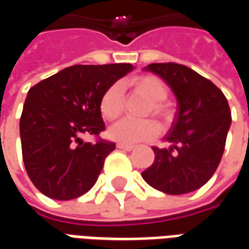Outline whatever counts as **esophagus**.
I'll return each mask as SVG.
<instances>
[{"label":"esophagus","mask_w":249,"mask_h":249,"mask_svg":"<svg viewBox=\"0 0 249 249\" xmlns=\"http://www.w3.org/2000/svg\"><path fill=\"white\" fill-rule=\"evenodd\" d=\"M117 148H119V149H123V151H132L135 146L129 145V144H123V142H119V144H117Z\"/></svg>","instance_id":"1"}]
</instances>
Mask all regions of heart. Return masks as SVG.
<instances>
[{"label":"heart","mask_w":249,"mask_h":249,"mask_svg":"<svg viewBox=\"0 0 249 249\" xmlns=\"http://www.w3.org/2000/svg\"><path fill=\"white\" fill-rule=\"evenodd\" d=\"M137 92L151 100L146 113H153L160 119H168L171 116V107L165 101L168 96V88L161 78L153 74L135 77L129 82ZM100 112L107 121L119 119L124 107V93L120 84L114 82L104 90L100 98ZM159 133V125L153 120H121L110 126L108 130L109 137L123 144H136L140 141L153 139Z\"/></svg>","instance_id":"b5f03b06"}]
</instances>
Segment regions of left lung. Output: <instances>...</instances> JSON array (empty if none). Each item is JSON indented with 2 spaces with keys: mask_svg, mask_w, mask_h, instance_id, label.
I'll return each instance as SVG.
<instances>
[{
  "mask_svg": "<svg viewBox=\"0 0 249 249\" xmlns=\"http://www.w3.org/2000/svg\"><path fill=\"white\" fill-rule=\"evenodd\" d=\"M146 71L172 88L178 112L165 137L172 145L153 146L155 161L141 176L168 195L193 192L213 176L223 157L232 121L228 101L213 82L185 65L151 64Z\"/></svg>",
  "mask_w": 249,
  "mask_h": 249,
  "instance_id": "obj_1",
  "label": "left lung"
}]
</instances>
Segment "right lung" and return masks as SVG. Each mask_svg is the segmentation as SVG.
Returning a JSON list of instances; mask_svg holds the SVG:
<instances>
[{"instance_id":"1","label":"right lung","mask_w":249,"mask_h":249,"mask_svg":"<svg viewBox=\"0 0 249 249\" xmlns=\"http://www.w3.org/2000/svg\"><path fill=\"white\" fill-rule=\"evenodd\" d=\"M130 64L73 65L32 87L19 119L25 169L35 187L54 200H71L96 184L116 144L105 130L100 98L132 71ZM93 134L96 142L81 137Z\"/></svg>"}]
</instances>
